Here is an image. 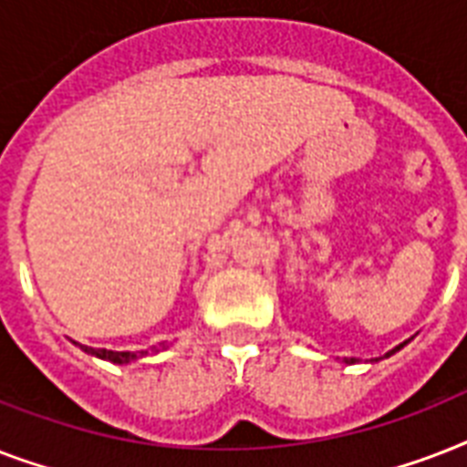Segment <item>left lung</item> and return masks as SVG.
I'll list each match as a JSON object with an SVG mask.
<instances>
[{
    "instance_id": "left-lung-1",
    "label": "left lung",
    "mask_w": 467,
    "mask_h": 467,
    "mask_svg": "<svg viewBox=\"0 0 467 467\" xmlns=\"http://www.w3.org/2000/svg\"><path fill=\"white\" fill-rule=\"evenodd\" d=\"M402 347H405V344H400V347H398V348H402ZM398 348H392L390 354H395V351H398ZM390 354H385V356H390ZM351 361H354V358H351ZM351 361H348V363H351Z\"/></svg>"
}]
</instances>
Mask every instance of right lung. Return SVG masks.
<instances>
[{
    "instance_id": "right-lung-1",
    "label": "right lung",
    "mask_w": 467,
    "mask_h": 467,
    "mask_svg": "<svg viewBox=\"0 0 467 467\" xmlns=\"http://www.w3.org/2000/svg\"><path fill=\"white\" fill-rule=\"evenodd\" d=\"M87 354L91 356H99V358H106V361H111V363H130L135 361L138 356L142 354H148V351H142V354H135V351H109V348H91V347H82ZM160 348H164V344H160ZM157 348V351H160Z\"/></svg>"
}]
</instances>
